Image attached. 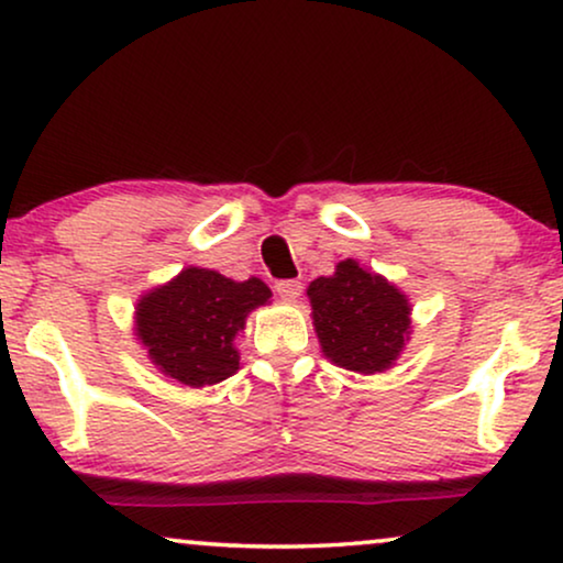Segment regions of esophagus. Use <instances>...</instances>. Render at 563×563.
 Wrapping results in <instances>:
<instances>
[{
    "label": "esophagus",
    "instance_id": "obj_1",
    "mask_svg": "<svg viewBox=\"0 0 563 563\" xmlns=\"http://www.w3.org/2000/svg\"><path fill=\"white\" fill-rule=\"evenodd\" d=\"M276 295H279L282 299H297L299 297V291H302V282H297V279H282V282H276Z\"/></svg>",
    "mask_w": 563,
    "mask_h": 563
}]
</instances>
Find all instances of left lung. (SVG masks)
Here are the masks:
<instances>
[{
    "mask_svg": "<svg viewBox=\"0 0 563 563\" xmlns=\"http://www.w3.org/2000/svg\"><path fill=\"white\" fill-rule=\"evenodd\" d=\"M320 346L339 367L364 372L388 369L408 339V299L383 279L346 258L333 276L308 287Z\"/></svg>",
    "mask_w": 563,
    "mask_h": 563,
    "instance_id": "left-lung-1",
    "label": "left lung"
}]
</instances>
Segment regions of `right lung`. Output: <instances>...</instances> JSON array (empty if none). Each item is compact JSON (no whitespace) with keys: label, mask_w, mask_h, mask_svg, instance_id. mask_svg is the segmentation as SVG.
<instances>
[{"label":"right lung","mask_w":563,"mask_h":563,"mask_svg":"<svg viewBox=\"0 0 563 563\" xmlns=\"http://www.w3.org/2000/svg\"><path fill=\"white\" fill-rule=\"evenodd\" d=\"M272 289L261 279L232 282L209 268H186L178 279L139 299L136 333L159 372L201 388L235 375V335L247 312L266 305Z\"/></svg>","instance_id":"add662e5"}]
</instances>
